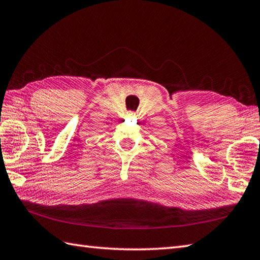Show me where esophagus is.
<instances>
[{
	"mask_svg": "<svg viewBox=\"0 0 260 260\" xmlns=\"http://www.w3.org/2000/svg\"><path fill=\"white\" fill-rule=\"evenodd\" d=\"M127 116H134V113H133V111H129V113L127 114Z\"/></svg>",
	"mask_w": 260,
	"mask_h": 260,
	"instance_id": "obj_1",
	"label": "esophagus"
}]
</instances>
